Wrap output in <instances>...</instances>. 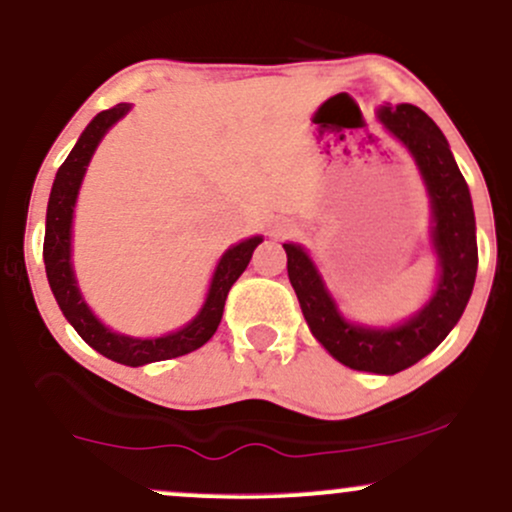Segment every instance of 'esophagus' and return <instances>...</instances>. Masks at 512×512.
I'll list each match as a JSON object with an SVG mask.
<instances>
[{
	"label": "esophagus",
	"mask_w": 512,
	"mask_h": 512,
	"mask_svg": "<svg viewBox=\"0 0 512 512\" xmlns=\"http://www.w3.org/2000/svg\"><path fill=\"white\" fill-rule=\"evenodd\" d=\"M286 233H289V228H286V226H279V228H274V236H276V238L286 236Z\"/></svg>",
	"instance_id": "1"
}]
</instances>
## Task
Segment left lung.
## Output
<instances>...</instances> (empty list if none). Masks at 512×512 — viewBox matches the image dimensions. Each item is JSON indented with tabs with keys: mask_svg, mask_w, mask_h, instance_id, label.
I'll list each match as a JSON object with an SVG mask.
<instances>
[{
	"mask_svg": "<svg viewBox=\"0 0 512 512\" xmlns=\"http://www.w3.org/2000/svg\"><path fill=\"white\" fill-rule=\"evenodd\" d=\"M385 129L414 156L433 209V248L440 276L433 298L414 317L390 330L344 320L313 260L301 245L284 243L286 269L313 337L344 366L363 373L395 375L431 354L457 325L477 279V226L469 187L436 122L416 105L378 110Z\"/></svg>",
	"mask_w": 512,
	"mask_h": 512,
	"instance_id": "obj_1",
	"label": "left lung"
}]
</instances>
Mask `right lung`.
<instances>
[{"label":"right lung","mask_w":512,"mask_h":512,"mask_svg":"<svg viewBox=\"0 0 512 512\" xmlns=\"http://www.w3.org/2000/svg\"><path fill=\"white\" fill-rule=\"evenodd\" d=\"M129 110L127 103L115 105V108L103 110L91 120V125L84 129L79 142L74 144L72 154L57 170L55 182H52L50 202H48V219H45V243H43V260L45 272H48L50 289L55 293V301L60 310L72 322V327L79 332L88 346L103 354L110 361L122 363V366H144V363L168 361L199 349L214 337L219 327L223 305H226L228 291L236 284L238 276L245 272L250 264L252 252L262 243V236L248 238L243 243L233 245L223 252V257L216 264L214 279H211L207 301L190 325H185L178 332H170L166 337L156 339H134L125 334L110 332L98 317L88 310V305L81 298L79 286H76L74 269H72V216L76 195H79L81 180H84L86 166L91 161L93 151L103 134L115 125L120 117H125Z\"/></svg>","instance_id":"right-lung-1"}]
</instances>
